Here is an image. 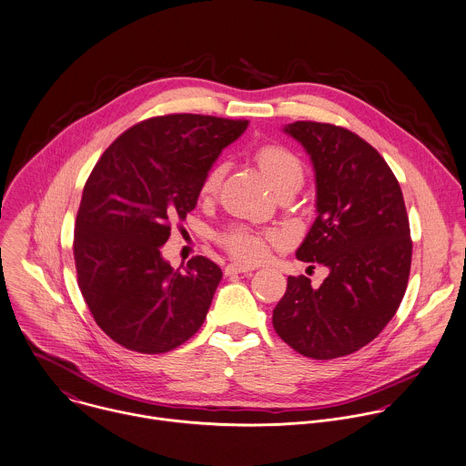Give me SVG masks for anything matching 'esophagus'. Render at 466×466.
I'll return each instance as SVG.
<instances>
[{"label": "esophagus", "instance_id": "1", "mask_svg": "<svg viewBox=\"0 0 466 466\" xmlns=\"http://www.w3.org/2000/svg\"><path fill=\"white\" fill-rule=\"evenodd\" d=\"M255 268L253 266H246V264H228L226 266V275H238V273H251Z\"/></svg>", "mask_w": 466, "mask_h": 466}]
</instances>
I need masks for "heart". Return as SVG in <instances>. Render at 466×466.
Segmentation results:
<instances>
[{
	"instance_id": "heart-1",
	"label": "heart",
	"mask_w": 466,
	"mask_h": 466,
	"mask_svg": "<svg viewBox=\"0 0 466 466\" xmlns=\"http://www.w3.org/2000/svg\"><path fill=\"white\" fill-rule=\"evenodd\" d=\"M255 158L277 191L299 189L304 184L306 173L302 160L289 148L282 145H264L257 150ZM224 175L226 164L215 162L200 180V197L213 198L220 189ZM279 238L280 235L275 231H257L240 224L229 226L218 231L215 237L218 246L242 262H257L264 258L268 253V244L277 242Z\"/></svg>"
}]
</instances>
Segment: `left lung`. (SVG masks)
I'll return each instance as SVG.
<instances>
[{
	"instance_id": "8db88e82",
	"label": "left lung",
	"mask_w": 466,
	"mask_h": 466,
	"mask_svg": "<svg viewBox=\"0 0 466 466\" xmlns=\"http://www.w3.org/2000/svg\"><path fill=\"white\" fill-rule=\"evenodd\" d=\"M286 132L316 173L318 217L297 257L325 266L329 277L319 288L289 277L273 327L302 356L332 360L370 343L400 308L412 262L409 215L396 175L360 136L314 121Z\"/></svg>"
}]
</instances>
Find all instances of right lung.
Segmentation results:
<instances>
[{"instance_id":"add662e5","label":"right lung","mask_w":466,"mask_h":466,"mask_svg":"<svg viewBox=\"0 0 466 466\" xmlns=\"http://www.w3.org/2000/svg\"><path fill=\"white\" fill-rule=\"evenodd\" d=\"M246 128V119L157 116L121 134L94 166L76 217L77 284L96 323L125 349L167 352L204 323L220 268L198 255L173 269L160 246Z\"/></svg>"}]
</instances>
